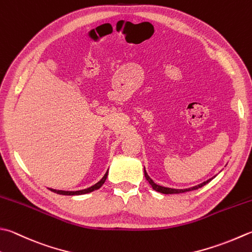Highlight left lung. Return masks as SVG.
<instances>
[{"mask_svg": "<svg viewBox=\"0 0 252 252\" xmlns=\"http://www.w3.org/2000/svg\"><path fill=\"white\" fill-rule=\"evenodd\" d=\"M144 176H145L146 180L150 182V185L152 186V188H153V189L156 190V191H158V192H160V193H164V194L184 193V192H188V191H192V190H196V189L201 188V187L205 186L206 184H209V182H210L212 179H213V178H211V179L206 180V181H204V182H202V184H200V185H198V186H195V187H192V188H189V189H171V188H166V187H161V186H159V185H156L155 182L153 181V180L150 178L149 175H147V172L145 171V168H144Z\"/></svg>", "mask_w": 252, "mask_h": 252, "instance_id": "1", "label": "left lung"}]
</instances>
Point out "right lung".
Segmentation results:
<instances>
[{
	"label": "right lung",
	"mask_w": 252,
	"mask_h": 252,
	"mask_svg": "<svg viewBox=\"0 0 252 252\" xmlns=\"http://www.w3.org/2000/svg\"><path fill=\"white\" fill-rule=\"evenodd\" d=\"M107 176H108V171L106 172L105 176L102 177L101 180L98 181L96 185H94V186L90 187V188H87V189L80 190V191H62V190H56V189H50V188H49V190L56 192V193H58V194H63V195H78V194L90 193V192H93V191H95V190H97V189H99L100 187H101L103 184H105V181H106V179H107Z\"/></svg>",
	"instance_id": "1"
}]
</instances>
